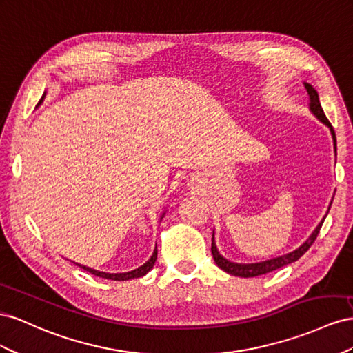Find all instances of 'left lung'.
Masks as SVG:
<instances>
[{"label": "left lung", "instance_id": "8db88e82", "mask_svg": "<svg viewBox=\"0 0 353 353\" xmlns=\"http://www.w3.org/2000/svg\"><path fill=\"white\" fill-rule=\"evenodd\" d=\"M305 84V88L307 92V96H309V110L312 114H314L322 124L327 125L330 128L331 132V136H333V145H334V150L337 152V142H336V133H334V128L333 125L330 124V121L327 119L324 110H322V106H321V102H319V96H318V92L316 90L312 87L309 83H303ZM337 155V154H336ZM333 203V201H331ZM331 203L328 205V210L331 207ZM328 214V211H327ZM327 214L322 217V220L319 221V225L314 229V232L310 234V236L305 241L303 244H301L299 248H296L294 251H291V253H287L284 256H278V257H274V259H269V260H265V261H257V263H236V261H230L228 259H225L223 256H221L217 250V245H216V241H214V232H213V239H211V254H213V259L216 261V265L221 269L228 272V274L230 275H235V276H241V278H253V276H259V275H263V274H268V272H272V270H276L279 268L283 266H287L290 263H293V261H297L301 256H303L306 251L310 248V245L314 244V241L316 239L318 234H319V229L322 226V223H324V220L327 217Z\"/></svg>", "mask_w": 353, "mask_h": 353}]
</instances>
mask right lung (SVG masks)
<instances>
[{
    "instance_id": "right-lung-1",
    "label": "right lung",
    "mask_w": 353,
    "mask_h": 353,
    "mask_svg": "<svg viewBox=\"0 0 353 353\" xmlns=\"http://www.w3.org/2000/svg\"><path fill=\"white\" fill-rule=\"evenodd\" d=\"M44 97H46V93L43 94V97H41V100H39V103H38V105H41V102H43V100H44ZM164 214H165V211H164L163 214H161V220H163ZM157 254H158V250H157V245H155L154 253H152V256H150V259L146 261V263H143L142 266H139V268H137V269H134V270L124 272V274H108V272H100V270L92 269V268H88V266H84V265L75 263V261H74V263H75L77 266H79V268H83L84 270L90 272V274H93V275H96V276H100V278L114 279V281H128V279H133V278H140V276H145V275L148 274V272L154 268L155 261H157Z\"/></svg>"
}]
</instances>
